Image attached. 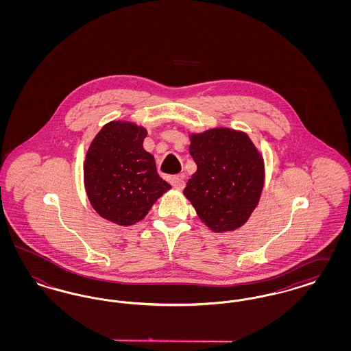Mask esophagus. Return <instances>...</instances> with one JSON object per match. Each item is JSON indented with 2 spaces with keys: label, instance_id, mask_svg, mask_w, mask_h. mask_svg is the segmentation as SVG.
<instances>
[{
  "label": "esophagus",
  "instance_id": "esophagus-1",
  "mask_svg": "<svg viewBox=\"0 0 351 351\" xmlns=\"http://www.w3.org/2000/svg\"><path fill=\"white\" fill-rule=\"evenodd\" d=\"M171 184H172V186L175 188V189H178V191H182L184 188L183 178H180V176H173V178H171Z\"/></svg>",
  "mask_w": 351,
  "mask_h": 351
}]
</instances>
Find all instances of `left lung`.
I'll use <instances>...</instances> for the list:
<instances>
[{"label": "left lung", "mask_w": 351, "mask_h": 351, "mask_svg": "<svg viewBox=\"0 0 351 351\" xmlns=\"http://www.w3.org/2000/svg\"><path fill=\"white\" fill-rule=\"evenodd\" d=\"M189 154L197 171L184 196L213 232L241 228L258 205L265 185V163L249 135L228 128L191 134Z\"/></svg>", "instance_id": "8db88e82"}]
</instances>
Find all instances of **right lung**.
Here are the masks:
<instances>
[{
  "mask_svg": "<svg viewBox=\"0 0 351 351\" xmlns=\"http://www.w3.org/2000/svg\"><path fill=\"white\" fill-rule=\"evenodd\" d=\"M147 130L133 122L112 121L92 141L84 162L88 199L101 217L130 226L146 217L171 185L156 172L143 149Z\"/></svg>",
  "mask_w": 351,
  "mask_h": 351,
  "instance_id": "add662e5",
  "label": "right lung"
}]
</instances>
